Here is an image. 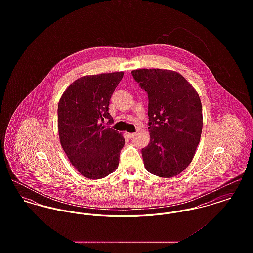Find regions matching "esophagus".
Listing matches in <instances>:
<instances>
[{
  "label": "esophagus",
  "mask_w": 253,
  "mask_h": 253,
  "mask_svg": "<svg viewBox=\"0 0 253 253\" xmlns=\"http://www.w3.org/2000/svg\"><path fill=\"white\" fill-rule=\"evenodd\" d=\"M135 134H136L135 132H129V133H128V135H129V137H130V138L134 137V136H135Z\"/></svg>",
  "instance_id": "1"
}]
</instances>
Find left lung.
<instances>
[{
    "instance_id": "obj_1",
    "label": "left lung",
    "mask_w": 253,
    "mask_h": 253,
    "mask_svg": "<svg viewBox=\"0 0 253 253\" xmlns=\"http://www.w3.org/2000/svg\"><path fill=\"white\" fill-rule=\"evenodd\" d=\"M149 97L150 142L142 149L146 169L170 178L192 162L199 144L202 104L198 93L181 74L167 69L132 70Z\"/></svg>"
}]
</instances>
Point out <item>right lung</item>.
Masks as SVG:
<instances>
[{
  "label": "right lung",
  "instance_id": "obj_1",
  "mask_svg": "<svg viewBox=\"0 0 253 253\" xmlns=\"http://www.w3.org/2000/svg\"><path fill=\"white\" fill-rule=\"evenodd\" d=\"M123 72L84 76L69 85L58 105L60 145L76 169L86 178L100 179L119 166L125 139L102 122L114 120L108 113L111 96Z\"/></svg>",
  "mask_w": 253,
  "mask_h": 253
}]
</instances>
